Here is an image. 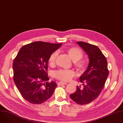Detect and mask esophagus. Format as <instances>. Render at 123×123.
Listing matches in <instances>:
<instances>
[{"instance_id":"esophagus-1","label":"esophagus","mask_w":123,"mask_h":123,"mask_svg":"<svg viewBox=\"0 0 123 123\" xmlns=\"http://www.w3.org/2000/svg\"><path fill=\"white\" fill-rule=\"evenodd\" d=\"M66 84H67V83L63 82H62V81L59 82L58 83V84H57L58 86H61V85H66Z\"/></svg>"}]
</instances>
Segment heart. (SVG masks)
I'll return each instance as SVG.
<instances>
[{"label":"heart","mask_w":123,"mask_h":123,"mask_svg":"<svg viewBox=\"0 0 123 123\" xmlns=\"http://www.w3.org/2000/svg\"><path fill=\"white\" fill-rule=\"evenodd\" d=\"M66 52L69 57L74 61V66L80 72H83L86 67V62L81 58L83 56L82 50L77 47H71L66 49ZM57 56L56 52L52 53L49 58L48 63L50 67H54ZM74 75V73L72 70L60 69L56 71L54 74L55 78L63 81H68L71 80Z\"/></svg>","instance_id":"b5f03b06"}]
</instances>
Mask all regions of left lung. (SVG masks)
<instances>
[{"mask_svg":"<svg viewBox=\"0 0 123 123\" xmlns=\"http://www.w3.org/2000/svg\"><path fill=\"white\" fill-rule=\"evenodd\" d=\"M77 43L88 55L89 64L79 78L83 88L77 86L76 91L70 94V97L78 104L85 105L95 100L104 87L109 75L108 62L97 46L84 42Z\"/></svg>","mask_w":123,"mask_h":123,"instance_id":"left-lung-1","label":"left lung"}]
</instances>
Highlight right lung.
I'll use <instances>...</instances> for the list:
<instances>
[{"mask_svg": "<svg viewBox=\"0 0 123 123\" xmlns=\"http://www.w3.org/2000/svg\"><path fill=\"white\" fill-rule=\"evenodd\" d=\"M59 44L37 41L23 46L12 64L13 81L24 99L41 104L54 93L57 84L48 82L47 71L50 55L60 47Z\"/></svg>", "mask_w": 123, "mask_h": 123, "instance_id": "add662e5", "label": "right lung"}]
</instances>
